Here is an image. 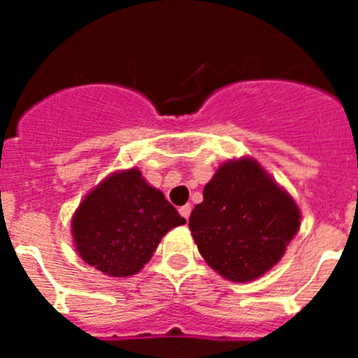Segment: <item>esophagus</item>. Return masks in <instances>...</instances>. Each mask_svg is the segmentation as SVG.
<instances>
[{"label": "esophagus", "mask_w": 358, "mask_h": 358, "mask_svg": "<svg viewBox=\"0 0 358 358\" xmlns=\"http://www.w3.org/2000/svg\"><path fill=\"white\" fill-rule=\"evenodd\" d=\"M179 213H181L182 217H185L186 220H188V218H189V213H192V206H189V204H186V206H182L181 210H179Z\"/></svg>", "instance_id": "obj_1"}]
</instances>
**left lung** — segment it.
Segmentation results:
<instances>
[{
  "label": "left lung",
  "mask_w": 358,
  "mask_h": 358,
  "mask_svg": "<svg viewBox=\"0 0 358 358\" xmlns=\"http://www.w3.org/2000/svg\"><path fill=\"white\" fill-rule=\"evenodd\" d=\"M202 195L188 226L202 258L226 280L264 276L299 231L294 199L251 157L224 163Z\"/></svg>",
  "instance_id": "left-lung-1"
}]
</instances>
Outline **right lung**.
Returning a JSON list of instances; mask_svg holds the SVG:
<instances>
[{
    "label": "right lung",
    "mask_w": 358,
    "mask_h": 358,
    "mask_svg": "<svg viewBox=\"0 0 358 358\" xmlns=\"http://www.w3.org/2000/svg\"><path fill=\"white\" fill-rule=\"evenodd\" d=\"M186 220L138 169L110 173L80 202L71 220L85 264L113 278L140 273L170 229Z\"/></svg>",
    "instance_id": "right-lung-1"
}]
</instances>
